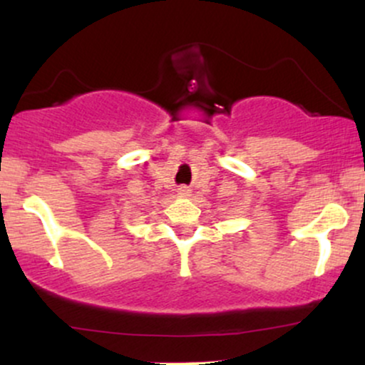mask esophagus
<instances>
[{"label":"esophagus","instance_id":"obj_1","mask_svg":"<svg viewBox=\"0 0 365 365\" xmlns=\"http://www.w3.org/2000/svg\"><path fill=\"white\" fill-rule=\"evenodd\" d=\"M178 194L182 197H187V195H190V190H188V187H180Z\"/></svg>","mask_w":365,"mask_h":365}]
</instances>
